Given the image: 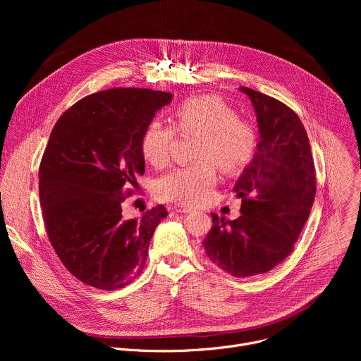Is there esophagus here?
I'll use <instances>...</instances> for the list:
<instances>
[{
    "instance_id": "34e87169",
    "label": "esophagus",
    "mask_w": 361,
    "mask_h": 361,
    "mask_svg": "<svg viewBox=\"0 0 361 361\" xmlns=\"http://www.w3.org/2000/svg\"><path fill=\"white\" fill-rule=\"evenodd\" d=\"M173 210L176 212V213H191L192 212V209L191 207H188V205H183V204H177V205H174L173 207Z\"/></svg>"
}]
</instances>
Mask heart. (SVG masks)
I'll return each mask as SVG.
<instances>
[{
    "label": "heart",
    "instance_id": "1",
    "mask_svg": "<svg viewBox=\"0 0 361 361\" xmlns=\"http://www.w3.org/2000/svg\"><path fill=\"white\" fill-rule=\"evenodd\" d=\"M173 127L149 121L140 138L142 159L152 167H163L170 159L173 142L178 134H197L192 159L195 161L177 167L156 184V195L164 201L198 205L210 198L217 183L219 169L234 176L252 161L259 134L252 123L240 118L237 111L219 95H192L174 107Z\"/></svg>",
    "mask_w": 361,
    "mask_h": 361
}]
</instances>
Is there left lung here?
<instances>
[{
  "mask_svg": "<svg viewBox=\"0 0 361 361\" xmlns=\"http://www.w3.org/2000/svg\"><path fill=\"white\" fill-rule=\"evenodd\" d=\"M254 106L262 140L234 185L241 216L212 213L213 227L202 245L209 259L234 277L264 274L294 248L316 197L310 142L298 116L284 102L241 87Z\"/></svg>",
  "mask_w": 361,
  "mask_h": 361,
  "instance_id": "obj_1",
  "label": "left lung"
}]
</instances>
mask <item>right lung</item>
I'll use <instances>...</instances> for the list:
<instances>
[{"instance_id":"add662e5","label":"right lung","mask_w":361,"mask_h":361,"mask_svg":"<svg viewBox=\"0 0 361 361\" xmlns=\"http://www.w3.org/2000/svg\"><path fill=\"white\" fill-rule=\"evenodd\" d=\"M173 94L111 88L90 94L56 123L39 163V202L48 240L80 281L117 290L141 274L164 205L127 220L121 204L144 174L140 138Z\"/></svg>"}]
</instances>
